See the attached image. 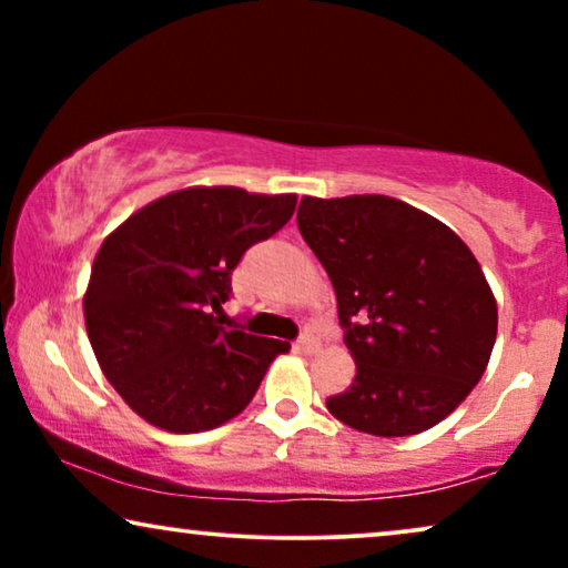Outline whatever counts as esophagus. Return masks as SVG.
Segmentation results:
<instances>
[{"label": "esophagus", "instance_id": "esophagus-1", "mask_svg": "<svg viewBox=\"0 0 568 568\" xmlns=\"http://www.w3.org/2000/svg\"><path fill=\"white\" fill-rule=\"evenodd\" d=\"M294 348H297V352H302V354H317V352H321V341H317L315 336H310V333H305V336L297 338Z\"/></svg>", "mask_w": 568, "mask_h": 568}]
</instances>
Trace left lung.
Listing matches in <instances>:
<instances>
[{
	"label": "left lung",
	"instance_id": "1",
	"mask_svg": "<svg viewBox=\"0 0 568 568\" xmlns=\"http://www.w3.org/2000/svg\"><path fill=\"white\" fill-rule=\"evenodd\" d=\"M297 227L338 302L356 377L325 406L375 437H408L453 414L484 377L496 300L470 247L406 201H300Z\"/></svg>",
	"mask_w": 568,
	"mask_h": 568
}]
</instances>
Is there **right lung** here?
<instances>
[{
	"label": "right lung",
	"mask_w": 568,
	"mask_h": 568,
	"mask_svg": "<svg viewBox=\"0 0 568 568\" xmlns=\"http://www.w3.org/2000/svg\"><path fill=\"white\" fill-rule=\"evenodd\" d=\"M294 193L193 185L146 204L103 240L84 292L100 369L158 429L206 432L235 418L286 341L222 328L247 247L292 220Z\"/></svg>",
	"instance_id": "right-lung-1"
}]
</instances>
